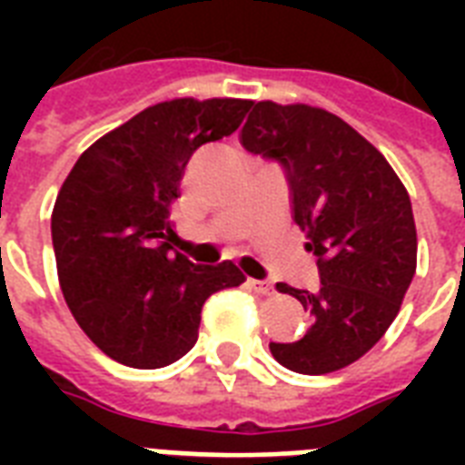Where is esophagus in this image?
<instances>
[{"mask_svg": "<svg viewBox=\"0 0 465 465\" xmlns=\"http://www.w3.org/2000/svg\"><path fill=\"white\" fill-rule=\"evenodd\" d=\"M248 287H251L255 294H261V297H270V294H272V284L265 282V280H248Z\"/></svg>", "mask_w": 465, "mask_h": 465, "instance_id": "1", "label": "esophagus"}]
</instances>
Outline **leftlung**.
I'll use <instances>...</instances> for the list:
<instances>
[{
    "label": "left lung",
    "instance_id": "8db88e82",
    "mask_svg": "<svg viewBox=\"0 0 465 465\" xmlns=\"http://www.w3.org/2000/svg\"><path fill=\"white\" fill-rule=\"evenodd\" d=\"M241 144L284 168L292 217L321 277L313 292L277 284L313 323L297 342H270V352L299 374L338 371L383 338L411 287L418 265L411 195L381 152L323 108L253 104Z\"/></svg>",
    "mask_w": 465,
    "mask_h": 465
}]
</instances>
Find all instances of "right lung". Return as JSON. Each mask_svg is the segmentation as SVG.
Listing matches in <instances>:
<instances>
[{"label": "right lung", "mask_w": 465, "mask_h": 465, "mask_svg": "<svg viewBox=\"0 0 465 465\" xmlns=\"http://www.w3.org/2000/svg\"><path fill=\"white\" fill-rule=\"evenodd\" d=\"M253 101L173 98L94 142L53 210L57 275L72 316L111 360L173 364L197 342L203 304L246 277L232 261L195 265L171 246L190 156L236 133Z\"/></svg>", "instance_id": "right-lung-1"}]
</instances>
